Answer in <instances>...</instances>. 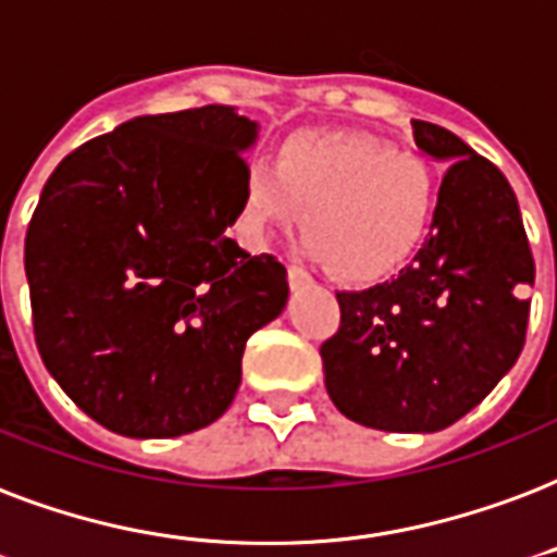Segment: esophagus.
<instances>
[{"instance_id": "1", "label": "esophagus", "mask_w": 557, "mask_h": 557, "mask_svg": "<svg viewBox=\"0 0 557 557\" xmlns=\"http://www.w3.org/2000/svg\"><path fill=\"white\" fill-rule=\"evenodd\" d=\"M312 283V277H309V271H304L300 265H288V286L292 288H304Z\"/></svg>"}]
</instances>
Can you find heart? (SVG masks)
Returning a JSON list of instances; mask_svg holds the SVG:
<instances>
[{"mask_svg": "<svg viewBox=\"0 0 557 557\" xmlns=\"http://www.w3.org/2000/svg\"><path fill=\"white\" fill-rule=\"evenodd\" d=\"M435 203L430 165L362 134L300 131L277 148L274 165L253 160L242 177V227L250 239L304 215L307 250L342 280L400 269L430 231Z\"/></svg>", "mask_w": 557, "mask_h": 557, "instance_id": "1", "label": "heart"}]
</instances>
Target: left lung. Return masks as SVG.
I'll return each mask as SVG.
<instances>
[{
	"label": "left lung",
	"instance_id": "8db88e82",
	"mask_svg": "<svg viewBox=\"0 0 557 557\" xmlns=\"http://www.w3.org/2000/svg\"><path fill=\"white\" fill-rule=\"evenodd\" d=\"M411 131L449 163L430 239L397 277L338 292L342 326L321 345L335 409L382 432H438L476 409L523 350L534 283L503 172L447 127L414 119Z\"/></svg>",
	"mask_w": 557,
	"mask_h": 557
}]
</instances>
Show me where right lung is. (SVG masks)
<instances>
[{
  "label": "right lung",
  "instance_id": "add662e5",
  "mask_svg": "<svg viewBox=\"0 0 557 557\" xmlns=\"http://www.w3.org/2000/svg\"><path fill=\"white\" fill-rule=\"evenodd\" d=\"M260 125L227 104L137 116L75 148L25 233L34 338L66 397L127 438L203 430L288 280L233 239Z\"/></svg>",
  "mask_w": 557,
  "mask_h": 557
}]
</instances>
